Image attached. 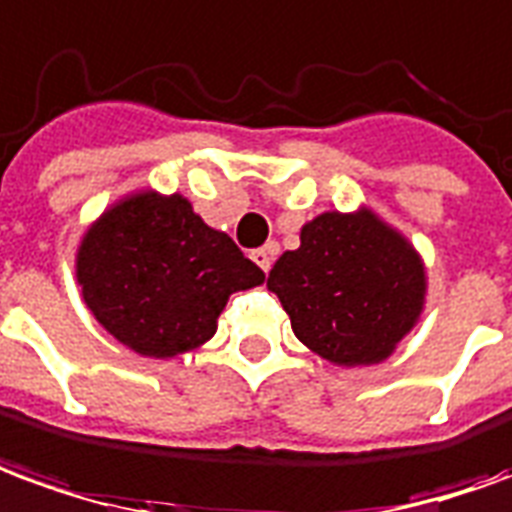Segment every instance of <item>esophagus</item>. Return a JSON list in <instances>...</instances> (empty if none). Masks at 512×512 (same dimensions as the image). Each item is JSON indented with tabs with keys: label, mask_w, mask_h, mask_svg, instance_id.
<instances>
[{
	"label": "esophagus",
	"mask_w": 512,
	"mask_h": 512,
	"mask_svg": "<svg viewBox=\"0 0 512 512\" xmlns=\"http://www.w3.org/2000/svg\"><path fill=\"white\" fill-rule=\"evenodd\" d=\"M276 253H278L276 245H264V248L253 250V253H250V259L259 264L264 273H270V267H273V259H276Z\"/></svg>",
	"instance_id": "esophagus-1"
}]
</instances>
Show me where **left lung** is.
<instances>
[{
    "mask_svg": "<svg viewBox=\"0 0 512 512\" xmlns=\"http://www.w3.org/2000/svg\"><path fill=\"white\" fill-rule=\"evenodd\" d=\"M292 331L334 365L387 359L424 309L426 273L410 242L373 211H326L301 228V248L270 270Z\"/></svg>",
    "mask_w": 512,
    "mask_h": 512,
    "instance_id": "8db88e82",
    "label": "left lung"
}]
</instances>
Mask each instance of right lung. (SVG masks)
I'll list each match as a JSON object with an SVG mask.
<instances>
[{"label": "right lung", "mask_w": 512, "mask_h": 512, "mask_svg": "<svg viewBox=\"0 0 512 512\" xmlns=\"http://www.w3.org/2000/svg\"><path fill=\"white\" fill-rule=\"evenodd\" d=\"M264 273L183 195L136 192L102 214L77 248L91 315L142 357L167 359L214 337L231 292Z\"/></svg>", "instance_id": "obj_1"}]
</instances>
